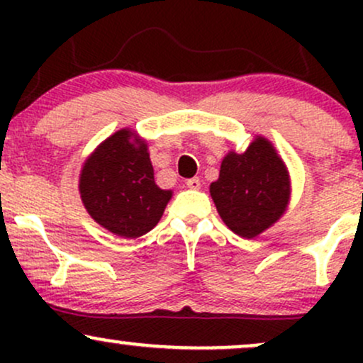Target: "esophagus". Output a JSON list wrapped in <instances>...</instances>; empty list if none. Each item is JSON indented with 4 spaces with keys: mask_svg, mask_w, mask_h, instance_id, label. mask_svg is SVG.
Here are the masks:
<instances>
[{
    "mask_svg": "<svg viewBox=\"0 0 363 363\" xmlns=\"http://www.w3.org/2000/svg\"><path fill=\"white\" fill-rule=\"evenodd\" d=\"M186 186L189 187V189H199V187H201V181H199L198 177L187 179V181H186Z\"/></svg>",
    "mask_w": 363,
    "mask_h": 363,
    "instance_id": "34e87169",
    "label": "esophagus"
}]
</instances>
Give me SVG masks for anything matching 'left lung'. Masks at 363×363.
<instances>
[{
  "instance_id": "obj_1",
  "label": "left lung",
  "mask_w": 363,
  "mask_h": 363,
  "mask_svg": "<svg viewBox=\"0 0 363 363\" xmlns=\"http://www.w3.org/2000/svg\"><path fill=\"white\" fill-rule=\"evenodd\" d=\"M210 193L225 225L252 239L272 227L289 205V172L272 143L256 138L244 153L230 152L223 158Z\"/></svg>"
}]
</instances>
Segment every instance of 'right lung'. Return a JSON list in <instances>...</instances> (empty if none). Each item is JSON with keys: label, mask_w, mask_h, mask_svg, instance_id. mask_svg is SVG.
I'll list each match as a JSON object with an SVG mask.
<instances>
[{"label": "right lung", "mask_w": 363, "mask_h": 363, "mask_svg": "<svg viewBox=\"0 0 363 363\" xmlns=\"http://www.w3.org/2000/svg\"><path fill=\"white\" fill-rule=\"evenodd\" d=\"M80 194L95 222L112 234L136 239L158 223L172 191L155 184L145 141H131V131L121 129L85 162Z\"/></svg>", "instance_id": "add662e5"}]
</instances>
